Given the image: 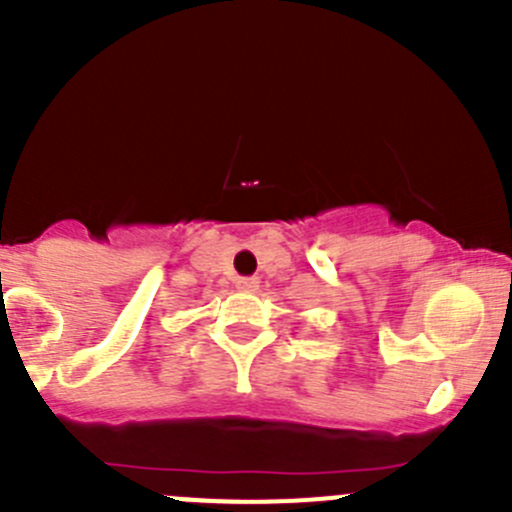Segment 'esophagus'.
Listing matches in <instances>:
<instances>
[{"mask_svg":"<svg viewBox=\"0 0 512 512\" xmlns=\"http://www.w3.org/2000/svg\"><path fill=\"white\" fill-rule=\"evenodd\" d=\"M257 285V277H235V287L242 289V292H255Z\"/></svg>","mask_w":512,"mask_h":512,"instance_id":"esophagus-1","label":"esophagus"}]
</instances>
